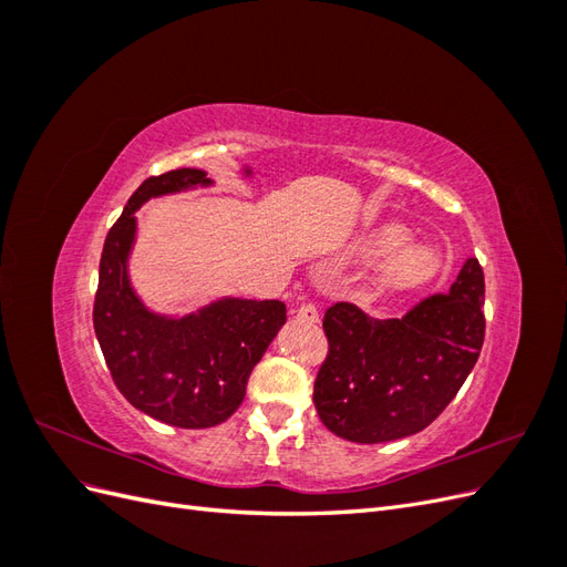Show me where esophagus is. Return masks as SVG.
Segmentation results:
<instances>
[{
	"instance_id": "34e87169",
	"label": "esophagus",
	"mask_w": 567,
	"mask_h": 567,
	"mask_svg": "<svg viewBox=\"0 0 567 567\" xmlns=\"http://www.w3.org/2000/svg\"><path fill=\"white\" fill-rule=\"evenodd\" d=\"M298 317L302 319V321H319V310H317V305H312V302H305V305H300V310H298Z\"/></svg>"
}]
</instances>
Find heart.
Returning a JSON list of instances; mask_svg holds the SVG:
<instances>
[{
	"label": "heart",
	"mask_w": 567,
	"mask_h": 567,
	"mask_svg": "<svg viewBox=\"0 0 567 567\" xmlns=\"http://www.w3.org/2000/svg\"><path fill=\"white\" fill-rule=\"evenodd\" d=\"M357 252L379 257L369 271V286L381 298L411 296L431 286L444 269L437 248L411 241V229L400 221H385L359 238Z\"/></svg>",
	"instance_id": "b5f03b06"
}]
</instances>
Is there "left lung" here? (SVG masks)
Segmentation results:
<instances>
[{
  "mask_svg": "<svg viewBox=\"0 0 567 567\" xmlns=\"http://www.w3.org/2000/svg\"><path fill=\"white\" fill-rule=\"evenodd\" d=\"M485 274L475 257L450 293L402 319H373L352 302L323 315L329 354L315 381L321 423L342 440L379 444L431 425L473 371L485 340Z\"/></svg>",
  "mask_w": 567,
  "mask_h": 567,
  "instance_id": "left-lung-1",
  "label": "left lung"
}]
</instances>
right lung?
<instances>
[{"label": "right lung", "instance_id": "right-lung-1", "mask_svg": "<svg viewBox=\"0 0 567 567\" xmlns=\"http://www.w3.org/2000/svg\"><path fill=\"white\" fill-rule=\"evenodd\" d=\"M210 184L203 169L182 167L136 188L106 236L94 298V333L117 390L151 419L192 431L234 414L252 367L286 323L281 300L221 298L186 317H165L134 293V213L148 198Z\"/></svg>", "mask_w": 567, "mask_h": 567}]
</instances>
